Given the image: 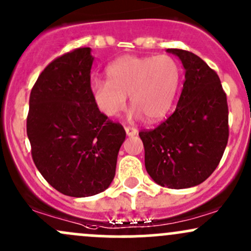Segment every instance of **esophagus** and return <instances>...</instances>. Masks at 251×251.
Instances as JSON below:
<instances>
[{
  "label": "esophagus",
  "mask_w": 251,
  "mask_h": 251,
  "mask_svg": "<svg viewBox=\"0 0 251 251\" xmlns=\"http://www.w3.org/2000/svg\"><path fill=\"white\" fill-rule=\"evenodd\" d=\"M125 129H126V135H129V136H133V135H136L137 134V129L136 128H134V126H125Z\"/></svg>",
  "instance_id": "esophagus-1"
}]
</instances>
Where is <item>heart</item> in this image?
I'll list each match as a JSON object with an SVG mask.
<instances>
[{
	"label": "heart",
	"instance_id": "b5f03b06",
	"mask_svg": "<svg viewBox=\"0 0 251 251\" xmlns=\"http://www.w3.org/2000/svg\"><path fill=\"white\" fill-rule=\"evenodd\" d=\"M107 80L91 83V93L99 111L112 117L125 110L126 96L136 116L148 122L160 120L169 112L180 81L177 62L168 55L117 58L107 67Z\"/></svg>",
	"mask_w": 251,
	"mask_h": 251
}]
</instances>
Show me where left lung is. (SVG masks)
<instances>
[{
	"label": "left lung",
	"instance_id": "1",
	"mask_svg": "<svg viewBox=\"0 0 251 251\" xmlns=\"http://www.w3.org/2000/svg\"><path fill=\"white\" fill-rule=\"evenodd\" d=\"M185 69L174 114L157 128L139 133L145 166L161 187H195L213 174L228 140V106L218 74L190 51L168 49Z\"/></svg>",
	"mask_w": 251,
	"mask_h": 251
}]
</instances>
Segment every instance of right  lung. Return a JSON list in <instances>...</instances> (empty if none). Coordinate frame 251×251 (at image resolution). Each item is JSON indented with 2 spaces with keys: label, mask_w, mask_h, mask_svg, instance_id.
<instances>
[{
  "label": "right lung",
  "mask_w": 251,
  "mask_h": 251,
  "mask_svg": "<svg viewBox=\"0 0 251 251\" xmlns=\"http://www.w3.org/2000/svg\"><path fill=\"white\" fill-rule=\"evenodd\" d=\"M90 48L50 62L29 94L26 130L37 169L56 190L73 198L101 193L115 177L122 125L99 111L91 93Z\"/></svg>",
  "instance_id": "1"
}]
</instances>
